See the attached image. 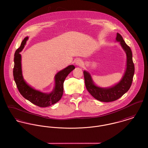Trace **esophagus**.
<instances>
[{
  "label": "esophagus",
  "mask_w": 148,
  "mask_h": 148,
  "mask_svg": "<svg viewBox=\"0 0 148 148\" xmlns=\"http://www.w3.org/2000/svg\"><path fill=\"white\" fill-rule=\"evenodd\" d=\"M75 64L77 66H82L83 64V62L81 60H77L76 61H75Z\"/></svg>",
  "instance_id": "esophagus-1"
}]
</instances>
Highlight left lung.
<instances>
[{
    "instance_id": "obj_1",
    "label": "left lung",
    "mask_w": 148,
    "mask_h": 148,
    "mask_svg": "<svg viewBox=\"0 0 148 148\" xmlns=\"http://www.w3.org/2000/svg\"><path fill=\"white\" fill-rule=\"evenodd\" d=\"M115 41L120 43L126 56V69L119 82L111 87H100L95 84L91 74L88 71H84L86 87L87 91L95 99L101 102H108L119 99L127 92L132 84L135 68L132 61V50L126 44L122 36L118 33H117Z\"/></svg>"
}]
</instances>
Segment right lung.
Wrapping results in <instances>:
<instances>
[{
	"label": "right lung",
	"mask_w": 148,
	"mask_h": 148,
	"mask_svg": "<svg viewBox=\"0 0 148 148\" xmlns=\"http://www.w3.org/2000/svg\"><path fill=\"white\" fill-rule=\"evenodd\" d=\"M28 38V37L24 38L22 42L21 46L16 49L14 54V79L19 92L25 99L38 106L46 108L53 105L60 100L63 93V83L64 79L71 72L75 69V67L73 65H69L56 74L55 86L51 92H43L34 89L29 85L24 79L22 70V56L19 53L26 45Z\"/></svg>",
	"instance_id": "add662e5"
}]
</instances>
